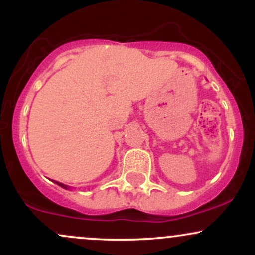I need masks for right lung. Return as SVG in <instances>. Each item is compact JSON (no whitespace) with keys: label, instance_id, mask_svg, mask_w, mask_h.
<instances>
[{"label":"right lung","instance_id":"1","mask_svg":"<svg viewBox=\"0 0 255 255\" xmlns=\"http://www.w3.org/2000/svg\"><path fill=\"white\" fill-rule=\"evenodd\" d=\"M54 182L56 183V184H58V186H61V187H62V188H64V189H68V188H69L68 186H66V184H63V183H61V182H57V181H54Z\"/></svg>","mask_w":255,"mask_h":255}]
</instances>
